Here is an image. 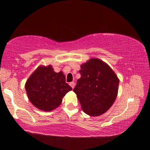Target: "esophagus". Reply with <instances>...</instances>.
<instances>
[{"instance_id":"34e87169","label":"esophagus","mask_w":150,"mask_h":150,"mask_svg":"<svg viewBox=\"0 0 150 150\" xmlns=\"http://www.w3.org/2000/svg\"><path fill=\"white\" fill-rule=\"evenodd\" d=\"M69 85L71 86L72 89H74V82H71V83H69Z\"/></svg>"}]
</instances>
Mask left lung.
<instances>
[{
	"label": "left lung",
	"mask_w": 150,
	"mask_h": 150,
	"mask_svg": "<svg viewBox=\"0 0 150 150\" xmlns=\"http://www.w3.org/2000/svg\"><path fill=\"white\" fill-rule=\"evenodd\" d=\"M81 77L74 92L86 114L96 117L105 113L118 93L120 80L107 63L92 58L81 65Z\"/></svg>",
	"instance_id": "left-lung-1"
}]
</instances>
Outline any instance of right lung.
<instances>
[{"mask_svg":"<svg viewBox=\"0 0 150 150\" xmlns=\"http://www.w3.org/2000/svg\"><path fill=\"white\" fill-rule=\"evenodd\" d=\"M25 89L33 105L43 111H52L60 106L72 88L65 83L63 71L55 72L51 65H42L26 81Z\"/></svg>","mask_w":150,"mask_h":150,"instance_id":"1","label":"right lung"}]
</instances>
